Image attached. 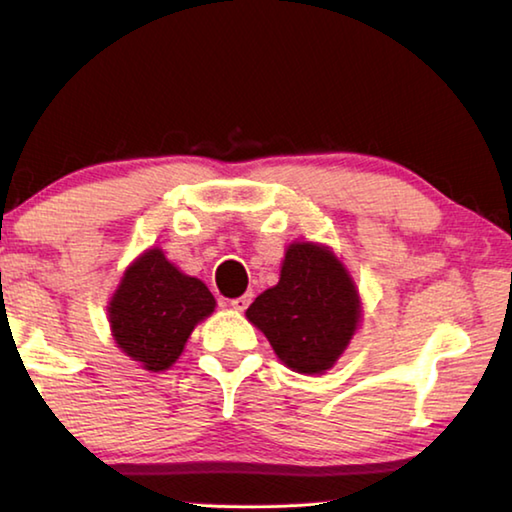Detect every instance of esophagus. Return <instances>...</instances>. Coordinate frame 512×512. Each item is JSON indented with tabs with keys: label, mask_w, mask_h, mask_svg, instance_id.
<instances>
[{
	"label": "esophagus",
	"mask_w": 512,
	"mask_h": 512,
	"mask_svg": "<svg viewBox=\"0 0 512 512\" xmlns=\"http://www.w3.org/2000/svg\"><path fill=\"white\" fill-rule=\"evenodd\" d=\"M250 300H253V293H246V296H241V298L230 300V307L235 309V311H244V309H248Z\"/></svg>",
	"instance_id": "1"
}]
</instances>
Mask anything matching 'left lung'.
I'll use <instances>...</instances> for the list:
<instances>
[{"instance_id": "1", "label": "left lung", "mask_w": 512, "mask_h": 512, "mask_svg": "<svg viewBox=\"0 0 512 512\" xmlns=\"http://www.w3.org/2000/svg\"><path fill=\"white\" fill-rule=\"evenodd\" d=\"M361 298L334 250L293 241L280 282L259 293L246 318L271 343L284 366L300 375H325L348 350L361 323Z\"/></svg>"}]
</instances>
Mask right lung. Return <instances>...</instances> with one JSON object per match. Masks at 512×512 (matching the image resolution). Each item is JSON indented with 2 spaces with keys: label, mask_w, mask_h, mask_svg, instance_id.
Here are the masks:
<instances>
[{
  "label": "right lung",
  "mask_w": 512,
  "mask_h": 512,
  "mask_svg": "<svg viewBox=\"0 0 512 512\" xmlns=\"http://www.w3.org/2000/svg\"><path fill=\"white\" fill-rule=\"evenodd\" d=\"M214 307V296L198 277L178 271L162 248H149L121 275L108 302V323L126 357L149 372H164Z\"/></svg>",
  "instance_id": "right-lung-1"
}]
</instances>
